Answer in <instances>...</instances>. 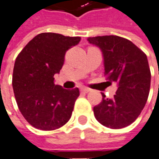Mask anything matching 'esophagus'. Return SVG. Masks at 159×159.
I'll return each mask as SVG.
<instances>
[{
    "label": "esophagus",
    "instance_id": "esophagus-1",
    "mask_svg": "<svg viewBox=\"0 0 159 159\" xmlns=\"http://www.w3.org/2000/svg\"><path fill=\"white\" fill-rule=\"evenodd\" d=\"M80 91L81 92H84V93H88L89 91H90V89L86 88V87H83V88L80 89Z\"/></svg>",
    "mask_w": 159,
    "mask_h": 159
}]
</instances>
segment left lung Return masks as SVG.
<instances>
[{
  "label": "left lung",
  "mask_w": 159,
  "mask_h": 159,
  "mask_svg": "<svg viewBox=\"0 0 159 159\" xmlns=\"http://www.w3.org/2000/svg\"><path fill=\"white\" fill-rule=\"evenodd\" d=\"M89 43L101 48L104 75L118 85L112 99L105 98L94 107L97 120L111 129L131 125L147 102L151 87V70L147 57L128 39L117 35L89 37Z\"/></svg>",
  "instance_id": "left-lung-1"
}]
</instances>
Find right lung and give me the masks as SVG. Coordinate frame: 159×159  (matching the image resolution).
<instances>
[{
    "label": "right lung",
    "instance_id": "add662e5",
    "mask_svg": "<svg viewBox=\"0 0 159 159\" xmlns=\"http://www.w3.org/2000/svg\"><path fill=\"white\" fill-rule=\"evenodd\" d=\"M79 36L41 33L17 56L12 85L20 113L33 127L42 130L61 128L70 119L79 89H65L54 84L66 51L78 44Z\"/></svg>",
    "mask_w": 159,
    "mask_h": 159
}]
</instances>
